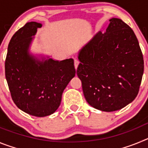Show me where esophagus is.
Masks as SVG:
<instances>
[{"mask_svg":"<svg viewBox=\"0 0 148 148\" xmlns=\"http://www.w3.org/2000/svg\"><path fill=\"white\" fill-rule=\"evenodd\" d=\"M78 64H79V61H78V60L75 59V61H74V65H75V70L77 69V67H78Z\"/></svg>","mask_w":148,"mask_h":148,"instance_id":"esophagus-1","label":"esophagus"}]
</instances>
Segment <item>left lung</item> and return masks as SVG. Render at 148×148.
<instances>
[{
	"instance_id": "left-lung-1",
	"label": "left lung",
	"mask_w": 148,
	"mask_h": 148,
	"mask_svg": "<svg viewBox=\"0 0 148 148\" xmlns=\"http://www.w3.org/2000/svg\"><path fill=\"white\" fill-rule=\"evenodd\" d=\"M77 75L90 106L105 112L125 108L138 95L144 73L142 50L135 33L119 18L110 19L78 53Z\"/></svg>"
}]
</instances>
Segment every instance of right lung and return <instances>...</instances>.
I'll list each match as a JSON object with an SVG mask.
<instances>
[{"instance_id":"add662e5","label":"right lung","mask_w":148,"mask_h":148,"mask_svg":"<svg viewBox=\"0 0 148 148\" xmlns=\"http://www.w3.org/2000/svg\"><path fill=\"white\" fill-rule=\"evenodd\" d=\"M41 27L32 21L19 29L8 45L5 61V75L13 101L22 111L37 117L56 112L64 90L75 75L73 58L40 60L29 54L32 36Z\"/></svg>"}]
</instances>
